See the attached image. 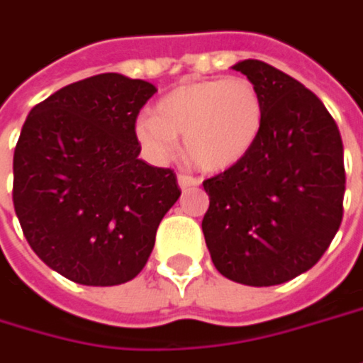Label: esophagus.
<instances>
[{"mask_svg": "<svg viewBox=\"0 0 363 363\" xmlns=\"http://www.w3.org/2000/svg\"><path fill=\"white\" fill-rule=\"evenodd\" d=\"M199 179L197 177H191V174H186V172H181L179 174V184H181V189H191V186H197L199 184Z\"/></svg>", "mask_w": 363, "mask_h": 363, "instance_id": "1", "label": "esophagus"}]
</instances>
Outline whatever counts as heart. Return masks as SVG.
Segmentation results:
<instances>
[{"label": "heart", "instance_id": "b5f03b06", "mask_svg": "<svg viewBox=\"0 0 363 363\" xmlns=\"http://www.w3.org/2000/svg\"><path fill=\"white\" fill-rule=\"evenodd\" d=\"M265 125V100L240 75L186 82L158 100L154 117L135 123V138L154 162L170 160L177 138L205 170H225L255 150Z\"/></svg>", "mask_w": 363, "mask_h": 363}]
</instances>
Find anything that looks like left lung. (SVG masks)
<instances>
[{
	"mask_svg": "<svg viewBox=\"0 0 363 363\" xmlns=\"http://www.w3.org/2000/svg\"><path fill=\"white\" fill-rule=\"evenodd\" d=\"M265 100V125L245 160L203 181V234L216 269L236 284L279 286L314 267L343 220L345 166L320 98L265 61L234 65Z\"/></svg>",
	"mask_w": 363,
	"mask_h": 363,
	"instance_id": "left-lung-1",
	"label": "left lung"
}]
</instances>
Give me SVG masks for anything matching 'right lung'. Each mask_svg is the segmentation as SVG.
<instances>
[{
	"mask_svg": "<svg viewBox=\"0 0 363 363\" xmlns=\"http://www.w3.org/2000/svg\"><path fill=\"white\" fill-rule=\"evenodd\" d=\"M156 86L121 74L38 102L13 150V209L43 263L82 286H118L147 263L181 197L172 168L139 160L135 121Z\"/></svg>",
	"mask_w": 363,
	"mask_h": 363,
	"instance_id": "1",
	"label": "right lung"
}]
</instances>
